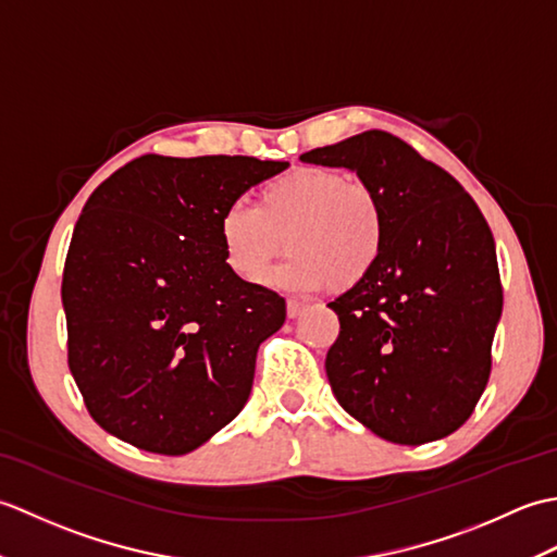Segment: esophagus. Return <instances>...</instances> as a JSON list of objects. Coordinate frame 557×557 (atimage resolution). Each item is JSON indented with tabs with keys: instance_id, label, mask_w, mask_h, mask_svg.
I'll return each instance as SVG.
<instances>
[{
	"instance_id": "1",
	"label": "esophagus",
	"mask_w": 557,
	"mask_h": 557,
	"mask_svg": "<svg viewBox=\"0 0 557 557\" xmlns=\"http://www.w3.org/2000/svg\"><path fill=\"white\" fill-rule=\"evenodd\" d=\"M304 309H306L304 301H299V299H287V315H289V318L301 315Z\"/></svg>"
}]
</instances>
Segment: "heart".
<instances>
[{
    "label": "heart",
    "instance_id": "b5f03b06",
    "mask_svg": "<svg viewBox=\"0 0 557 557\" xmlns=\"http://www.w3.org/2000/svg\"><path fill=\"white\" fill-rule=\"evenodd\" d=\"M224 263L260 282L272 260L292 253L275 277L301 292H351L373 275L387 244L381 196L366 182L325 168H299L268 182L256 206L232 200L218 222Z\"/></svg>",
    "mask_w": 557,
    "mask_h": 557
}]
</instances>
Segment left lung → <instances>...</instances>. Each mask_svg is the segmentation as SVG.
I'll use <instances>...</instances> for the list:
<instances>
[{
	"mask_svg": "<svg viewBox=\"0 0 557 557\" xmlns=\"http://www.w3.org/2000/svg\"><path fill=\"white\" fill-rule=\"evenodd\" d=\"M299 160L354 170L387 218L373 275L327 304L339 318L325 357L337 401L389 443L455 433L486 389L503 311L486 218L453 174L381 128Z\"/></svg>",
	"mask_w": 557,
	"mask_h": 557,
	"instance_id": "obj_1",
	"label": "left lung"
}]
</instances>
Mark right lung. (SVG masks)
I'll list each match as a JSON object with an SVG mask.
<instances>
[{
	"mask_svg": "<svg viewBox=\"0 0 557 557\" xmlns=\"http://www.w3.org/2000/svg\"><path fill=\"white\" fill-rule=\"evenodd\" d=\"M246 156H140L108 176L71 236L62 304L69 369L104 431L186 455L251 395L260 342L285 323L277 292L224 263L232 200L287 170Z\"/></svg>",
	"mask_w": 557,
	"mask_h": 557,
	"instance_id": "obj_1",
	"label": "right lung"
}]
</instances>
